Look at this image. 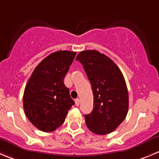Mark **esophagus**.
I'll use <instances>...</instances> for the list:
<instances>
[{
	"label": "esophagus",
	"instance_id": "1",
	"mask_svg": "<svg viewBox=\"0 0 159 159\" xmlns=\"http://www.w3.org/2000/svg\"><path fill=\"white\" fill-rule=\"evenodd\" d=\"M79 104H80V100L79 99H76V100H75V105H76V106H79Z\"/></svg>",
	"mask_w": 159,
	"mask_h": 159
}]
</instances>
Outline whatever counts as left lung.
Masks as SVG:
<instances>
[{"mask_svg": "<svg viewBox=\"0 0 159 159\" xmlns=\"http://www.w3.org/2000/svg\"><path fill=\"white\" fill-rule=\"evenodd\" d=\"M82 64L93 93V110L84 115L89 129L98 135L115 131L128 113L126 83L118 66L109 57L96 50L77 56Z\"/></svg>", "mask_w": 159, "mask_h": 159, "instance_id": "8db88e82", "label": "left lung"}]
</instances>
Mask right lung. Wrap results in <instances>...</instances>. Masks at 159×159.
<instances>
[{"label":"right lung","mask_w":159,"mask_h":159,"mask_svg":"<svg viewBox=\"0 0 159 159\" xmlns=\"http://www.w3.org/2000/svg\"><path fill=\"white\" fill-rule=\"evenodd\" d=\"M76 56L75 52L58 51L36 66L26 85L23 108L29 121L43 132H52L64 122L75 104L63 80Z\"/></svg>","instance_id":"right-lung-1"}]
</instances>
